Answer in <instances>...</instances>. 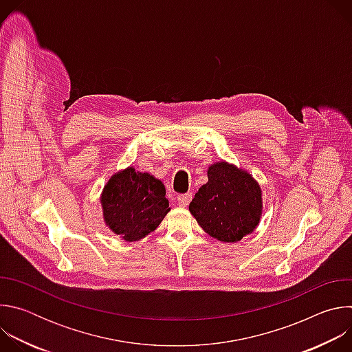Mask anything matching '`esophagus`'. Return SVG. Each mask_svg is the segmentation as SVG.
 <instances>
[{
	"mask_svg": "<svg viewBox=\"0 0 352 352\" xmlns=\"http://www.w3.org/2000/svg\"><path fill=\"white\" fill-rule=\"evenodd\" d=\"M177 200H178V205L181 208H186L189 205V202L192 200V193H182V195H178L177 196Z\"/></svg>",
	"mask_w": 352,
	"mask_h": 352,
	"instance_id": "esophagus-1",
	"label": "esophagus"
}]
</instances>
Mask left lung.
<instances>
[{
  "mask_svg": "<svg viewBox=\"0 0 352 352\" xmlns=\"http://www.w3.org/2000/svg\"><path fill=\"white\" fill-rule=\"evenodd\" d=\"M189 212L210 236L238 242L254 232L261 221V185L248 171L217 162L208 168V182L195 193Z\"/></svg>",
  "mask_w": 352,
  "mask_h": 352,
  "instance_id": "1",
  "label": "left lung"
}]
</instances>
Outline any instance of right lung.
<instances>
[{"mask_svg": "<svg viewBox=\"0 0 352 352\" xmlns=\"http://www.w3.org/2000/svg\"><path fill=\"white\" fill-rule=\"evenodd\" d=\"M100 204L106 226L128 242L155 231L170 212L164 184L133 167H126L109 179Z\"/></svg>", "mask_w": 352, "mask_h": 352, "instance_id": "obj_1", "label": "right lung"}]
</instances>
